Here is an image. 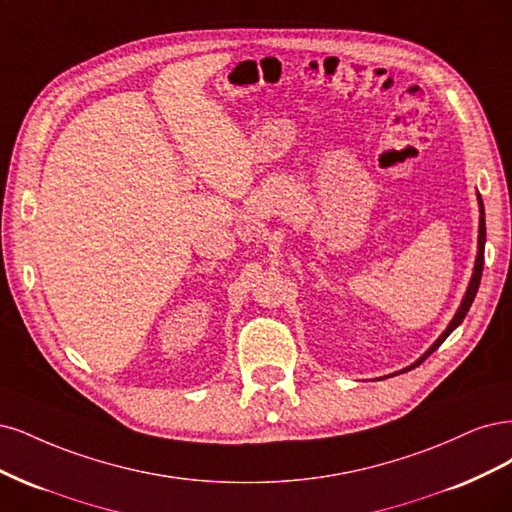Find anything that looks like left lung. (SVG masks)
Wrapping results in <instances>:
<instances>
[{"label": "left lung", "mask_w": 512, "mask_h": 512, "mask_svg": "<svg viewBox=\"0 0 512 512\" xmlns=\"http://www.w3.org/2000/svg\"><path fill=\"white\" fill-rule=\"evenodd\" d=\"M478 204H481V225H478V255H476V263H474V274H472V280H470V285H468V291H466V298H464V302H461V306H459V310H457V315L453 317V321L449 323V327L444 329V334L432 344V349L427 351L417 364H412L408 370H412V368H417L419 364H423V361L430 357L438 346L447 340V336L453 332V329L464 321V317L468 315V310H470V306H472V302H474V298H476V291H478V285H481V276H483V263H485V208H483V200H481V195H478Z\"/></svg>", "instance_id": "left-lung-1"}]
</instances>
